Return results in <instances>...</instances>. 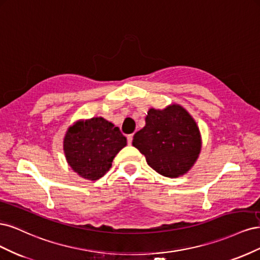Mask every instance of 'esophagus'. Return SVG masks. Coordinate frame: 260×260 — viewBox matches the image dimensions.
<instances>
[{"instance_id": "obj_1", "label": "esophagus", "mask_w": 260, "mask_h": 260, "mask_svg": "<svg viewBox=\"0 0 260 260\" xmlns=\"http://www.w3.org/2000/svg\"><path fill=\"white\" fill-rule=\"evenodd\" d=\"M132 140H133V135H129V136L127 137V141H128V144H129V145L132 143Z\"/></svg>"}]
</instances>
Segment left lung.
<instances>
[{
  "mask_svg": "<svg viewBox=\"0 0 260 260\" xmlns=\"http://www.w3.org/2000/svg\"><path fill=\"white\" fill-rule=\"evenodd\" d=\"M132 145L159 175L178 178L198 160L202 137L190 113L179 104H170L164 109H148L145 125L133 137Z\"/></svg>",
  "mask_w": 260,
  "mask_h": 260,
  "instance_id": "1",
  "label": "left lung"
}]
</instances>
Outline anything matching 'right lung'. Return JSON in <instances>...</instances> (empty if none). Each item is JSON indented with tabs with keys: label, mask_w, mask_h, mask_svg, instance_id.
I'll return each instance as SVG.
<instances>
[{
	"label": "right lung",
	"mask_w": 260,
	"mask_h": 260,
	"mask_svg": "<svg viewBox=\"0 0 260 260\" xmlns=\"http://www.w3.org/2000/svg\"><path fill=\"white\" fill-rule=\"evenodd\" d=\"M125 145L127 139L119 128L103 117L77 120L67 129L62 142L70 168L92 181L106 174L114 157Z\"/></svg>",
	"instance_id": "1"
}]
</instances>
